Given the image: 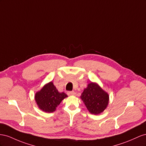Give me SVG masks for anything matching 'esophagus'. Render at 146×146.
<instances>
[{
	"label": "esophagus",
	"mask_w": 146,
	"mask_h": 146,
	"mask_svg": "<svg viewBox=\"0 0 146 146\" xmlns=\"http://www.w3.org/2000/svg\"><path fill=\"white\" fill-rule=\"evenodd\" d=\"M68 95H74V91H68L67 92Z\"/></svg>",
	"instance_id": "34e87169"
}]
</instances>
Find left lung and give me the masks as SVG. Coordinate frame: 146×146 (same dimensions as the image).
Wrapping results in <instances>:
<instances>
[{"label": "left lung", "instance_id": "obj_1", "mask_svg": "<svg viewBox=\"0 0 146 146\" xmlns=\"http://www.w3.org/2000/svg\"><path fill=\"white\" fill-rule=\"evenodd\" d=\"M81 98L91 114H100L106 109L109 95L96 83L91 82L82 93Z\"/></svg>", "mask_w": 146, "mask_h": 146}]
</instances>
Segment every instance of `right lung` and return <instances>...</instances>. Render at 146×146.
I'll return each instance as SVG.
<instances>
[{"label":"right lung","instance_id":"1","mask_svg":"<svg viewBox=\"0 0 146 146\" xmlns=\"http://www.w3.org/2000/svg\"><path fill=\"white\" fill-rule=\"evenodd\" d=\"M67 97L64 92L60 93L52 82L46 84L35 96L37 105L40 110L46 112L55 111L56 107L62 100Z\"/></svg>","mask_w":146,"mask_h":146}]
</instances>
